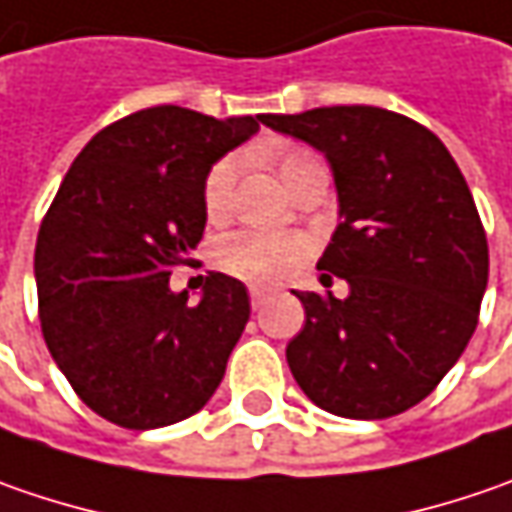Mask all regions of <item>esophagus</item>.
I'll return each instance as SVG.
<instances>
[{
  "label": "esophagus",
  "mask_w": 512,
  "mask_h": 512,
  "mask_svg": "<svg viewBox=\"0 0 512 512\" xmlns=\"http://www.w3.org/2000/svg\"><path fill=\"white\" fill-rule=\"evenodd\" d=\"M267 296L270 293H267L265 287H250V305H253V310H259V307L265 305Z\"/></svg>",
  "instance_id": "esophagus-1"
}]
</instances>
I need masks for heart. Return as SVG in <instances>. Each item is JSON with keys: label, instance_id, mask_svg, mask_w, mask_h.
I'll list each match as a JSON object with an SVG mask.
<instances>
[{"label": "heart", "instance_id": "b5f03b06", "mask_svg": "<svg viewBox=\"0 0 512 512\" xmlns=\"http://www.w3.org/2000/svg\"><path fill=\"white\" fill-rule=\"evenodd\" d=\"M319 159L305 148H287L279 153L276 168L285 179L287 187H293L307 170L316 168ZM242 173V159L239 153H227L213 168L207 170L205 179V210L219 219L225 216L233 196H236V182ZM310 239L302 233H282V230H262V227H242L227 233L216 247L219 265L225 267L230 276L245 279L253 285H273L290 276L296 267L310 256Z\"/></svg>", "mask_w": 512, "mask_h": 512}]
</instances>
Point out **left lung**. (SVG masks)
Here are the masks:
<instances>
[{
  "mask_svg": "<svg viewBox=\"0 0 512 512\" xmlns=\"http://www.w3.org/2000/svg\"><path fill=\"white\" fill-rule=\"evenodd\" d=\"M262 125L330 162L342 222L316 267L350 285L347 299L293 290L307 319L287 344L290 373L333 416H399L436 390L479 325L490 259L462 170L433 130L393 110L265 113Z\"/></svg>",
  "mask_w": 512,
  "mask_h": 512,
  "instance_id": "8db88e82",
  "label": "left lung"
}]
</instances>
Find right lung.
<instances>
[{"instance_id": "right-lung-1", "label": "right lung", "mask_w": 512, "mask_h": 512, "mask_svg": "<svg viewBox=\"0 0 512 512\" xmlns=\"http://www.w3.org/2000/svg\"><path fill=\"white\" fill-rule=\"evenodd\" d=\"M262 116L213 119L159 105L99 130L56 190L33 253L53 362L102 419L153 430L216 393L247 319V287L207 273L202 299L170 290L205 233L213 162Z\"/></svg>"}]
</instances>
